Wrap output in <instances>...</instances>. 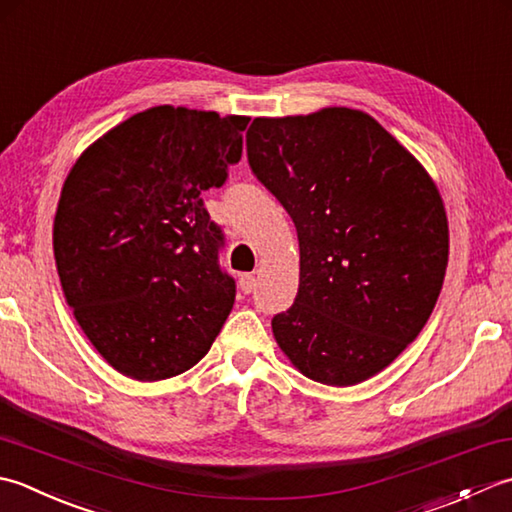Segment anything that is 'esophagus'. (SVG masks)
<instances>
[{
  "mask_svg": "<svg viewBox=\"0 0 512 512\" xmlns=\"http://www.w3.org/2000/svg\"><path fill=\"white\" fill-rule=\"evenodd\" d=\"M238 285H241L243 294H252L254 287H256V276L254 274H241V278H238Z\"/></svg>",
  "mask_w": 512,
  "mask_h": 512,
  "instance_id": "esophagus-1",
  "label": "esophagus"
}]
</instances>
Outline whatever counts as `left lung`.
<instances>
[{
  "label": "left lung",
  "mask_w": 512,
  "mask_h": 512,
  "mask_svg": "<svg viewBox=\"0 0 512 512\" xmlns=\"http://www.w3.org/2000/svg\"><path fill=\"white\" fill-rule=\"evenodd\" d=\"M247 161L298 232V294L271 318L280 349L331 387L389 367L426 325L446 274L448 225L431 176L349 108L254 119Z\"/></svg>",
  "instance_id": "obj_1"
}]
</instances>
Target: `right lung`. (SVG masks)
Masks as SVG:
<instances>
[{
	"label": "right lung",
	"mask_w": 512,
	"mask_h": 512,
	"mask_svg": "<svg viewBox=\"0 0 512 512\" xmlns=\"http://www.w3.org/2000/svg\"><path fill=\"white\" fill-rule=\"evenodd\" d=\"M247 117L159 106L79 156L61 190L52 247L68 307L123 375L154 382L210 351L236 283L203 192L241 161Z\"/></svg>",
	"instance_id": "right-lung-1"
}]
</instances>
